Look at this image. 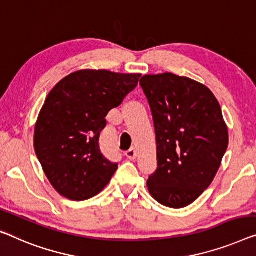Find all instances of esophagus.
<instances>
[{"instance_id":"34e87169","label":"esophagus","mask_w":256,"mask_h":256,"mask_svg":"<svg viewBox=\"0 0 256 256\" xmlns=\"http://www.w3.org/2000/svg\"><path fill=\"white\" fill-rule=\"evenodd\" d=\"M126 158H130V160H134L136 158V150H134V148H131V150L126 152Z\"/></svg>"}]
</instances>
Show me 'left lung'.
Wrapping results in <instances>:
<instances>
[{"label":"left lung","instance_id":"left-lung-1","mask_svg":"<svg viewBox=\"0 0 256 256\" xmlns=\"http://www.w3.org/2000/svg\"><path fill=\"white\" fill-rule=\"evenodd\" d=\"M156 136L158 169L147 180L154 199L182 208L209 188L226 154L228 134L210 90L174 74L140 79Z\"/></svg>","mask_w":256,"mask_h":256}]
</instances>
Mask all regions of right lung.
Here are the masks:
<instances>
[{
    "label": "right lung",
    "instance_id": "add662e5",
    "mask_svg": "<svg viewBox=\"0 0 256 256\" xmlns=\"http://www.w3.org/2000/svg\"><path fill=\"white\" fill-rule=\"evenodd\" d=\"M141 74L82 70L60 80L38 117L34 150L46 176L74 201L101 192L117 170L100 150L106 116L136 88Z\"/></svg>",
    "mask_w": 256,
    "mask_h": 256
}]
</instances>
